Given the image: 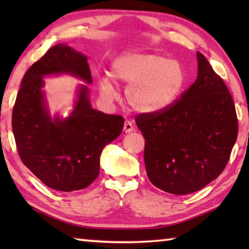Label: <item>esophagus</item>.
<instances>
[{"mask_svg":"<svg viewBox=\"0 0 249 249\" xmlns=\"http://www.w3.org/2000/svg\"><path fill=\"white\" fill-rule=\"evenodd\" d=\"M124 132H132V131L135 130L134 124H132L131 121H129V120H125V121H124Z\"/></svg>","mask_w":249,"mask_h":249,"instance_id":"obj_1","label":"esophagus"}]
</instances>
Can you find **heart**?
<instances>
[{"mask_svg":"<svg viewBox=\"0 0 249 249\" xmlns=\"http://www.w3.org/2000/svg\"><path fill=\"white\" fill-rule=\"evenodd\" d=\"M111 78L128 86L125 101L132 110L152 114L166 110L177 101L186 84V71L179 61L160 54L129 53L114 61ZM100 93L107 101L118 96L107 78L101 79Z\"/></svg>","mask_w":249,"mask_h":249,"instance_id":"1","label":"heart"}]
</instances>
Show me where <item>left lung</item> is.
Here are the masks:
<instances>
[{
	"label": "left lung",
	"mask_w": 249,
	"mask_h": 249,
	"mask_svg": "<svg viewBox=\"0 0 249 249\" xmlns=\"http://www.w3.org/2000/svg\"><path fill=\"white\" fill-rule=\"evenodd\" d=\"M197 79L166 110L138 114L145 138L144 161L153 185L187 195L216 179L226 168L238 135L229 89L209 61L197 52Z\"/></svg>",
	"instance_id": "obj_1"
}]
</instances>
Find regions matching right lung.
I'll return each mask as SVG.
<instances>
[{
    "mask_svg": "<svg viewBox=\"0 0 249 249\" xmlns=\"http://www.w3.org/2000/svg\"><path fill=\"white\" fill-rule=\"evenodd\" d=\"M70 74L91 84L87 56L56 44L27 70L12 112V130L23 164L50 188H86L100 175L103 148L120 136L124 119L91 107L89 89L80 85L68 117L50 114L43 78Z\"/></svg>",
    "mask_w": 249,
    "mask_h": 249,
    "instance_id": "right-lung-1",
    "label": "right lung"
}]
</instances>
